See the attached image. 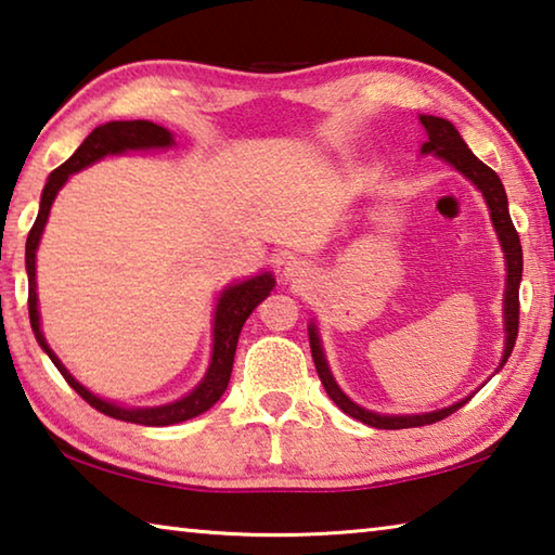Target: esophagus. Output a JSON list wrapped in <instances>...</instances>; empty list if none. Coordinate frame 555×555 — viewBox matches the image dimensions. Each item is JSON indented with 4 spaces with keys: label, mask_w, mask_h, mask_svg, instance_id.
Here are the masks:
<instances>
[{
    "label": "esophagus",
    "mask_w": 555,
    "mask_h": 555,
    "mask_svg": "<svg viewBox=\"0 0 555 555\" xmlns=\"http://www.w3.org/2000/svg\"><path fill=\"white\" fill-rule=\"evenodd\" d=\"M307 275V266L302 260H293L289 266L285 268V278L287 280H302Z\"/></svg>",
    "instance_id": "obj_1"
}]
</instances>
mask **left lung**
<instances>
[{
  "mask_svg": "<svg viewBox=\"0 0 555 555\" xmlns=\"http://www.w3.org/2000/svg\"><path fill=\"white\" fill-rule=\"evenodd\" d=\"M421 125L425 127V134L428 140L423 142L421 154H435L442 162H448L450 167H455L462 177L469 179L479 192L485 196V204L489 208V218H492V225L496 231L499 245H502L504 253V266H506V287H504V353L502 361H499V369L504 366L506 359L512 357V349L516 344V334H519V283H521V272H524V256H521V241L519 233H516L512 216H508V202H506V192L502 179L496 177L494 169H489L482 159H477L472 150L462 140V134L455 130V125L444 117H435V115H421ZM310 332V349H312V359L317 366V374H320L322 386L326 390V396L332 398L337 408H341L344 413L357 417V421L371 425V428L378 430H401V428H421V425H430L438 423L442 417H448L450 413L460 411L472 396L462 398V401L452 403L448 408H440V411H430V413H405V415H390V413H374L361 408L359 403H353L351 398L344 393L339 388L337 378H334L330 361L324 357L322 349V337L317 324L310 322L307 326ZM496 369V371H499ZM494 371V374H496ZM485 386V384H482Z\"/></svg>",
  "mask_w": 555,
  "mask_h": 555,
  "instance_id": "8db88e82",
  "label": "left lung"
}]
</instances>
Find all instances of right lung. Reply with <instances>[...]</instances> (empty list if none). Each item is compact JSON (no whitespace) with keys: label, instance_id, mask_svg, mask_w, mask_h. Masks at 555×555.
I'll list each match as a JSON object with an SVG mask.
<instances>
[{"label":"right lung","instance_id":"obj_1","mask_svg":"<svg viewBox=\"0 0 555 555\" xmlns=\"http://www.w3.org/2000/svg\"><path fill=\"white\" fill-rule=\"evenodd\" d=\"M175 134H171L167 127L154 125L150 120H115L98 125L93 132L88 134L83 144L70 154V157L63 162L59 169H53L47 186L41 192V204H39V216L29 231V238H26V275H29V320L34 337L39 341V347L49 353L53 366L61 371V376L68 380V386L76 390V393L88 401L95 411L115 417V421L125 423H138V425H152V428H165V425H177L184 421H192V417L206 413L218 398L223 396L225 386L231 380L233 371V357L235 347H238V337L245 320H248L250 312L266 299L272 287H275V275L270 270H262L258 275L248 280H241V283H233L223 289L221 295L216 297V310H214V347H211V361H208V369L204 378L198 380V386L189 390L186 396L177 398V401L165 403V405H147V408H134V405H122L115 401H107V398L95 396L93 390H88L80 380L70 376V371L63 366L61 359L53 353L49 347L47 337L41 332V314H39V297H36V250H39L43 229H47L51 204L56 202L61 186L66 184L70 175L95 165L103 157H115V154L125 152H150V150H169L175 147Z\"/></svg>","mask_w":555,"mask_h":555}]
</instances>
